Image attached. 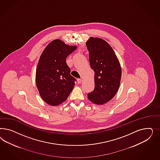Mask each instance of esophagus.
I'll return each instance as SVG.
<instances>
[{"mask_svg": "<svg viewBox=\"0 0 160 160\" xmlns=\"http://www.w3.org/2000/svg\"><path fill=\"white\" fill-rule=\"evenodd\" d=\"M77 80H78V84H80L82 82V79L81 78H78Z\"/></svg>", "mask_w": 160, "mask_h": 160, "instance_id": "obj_1", "label": "esophagus"}]
</instances>
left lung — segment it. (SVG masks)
<instances>
[{
  "mask_svg": "<svg viewBox=\"0 0 160 160\" xmlns=\"http://www.w3.org/2000/svg\"><path fill=\"white\" fill-rule=\"evenodd\" d=\"M89 52V62L94 72L95 87L87 94L96 104H103L116 95L120 84V63L113 49L103 39L91 37L86 42Z\"/></svg>",
  "mask_w": 160,
  "mask_h": 160,
  "instance_id": "left-lung-1",
  "label": "left lung"
}]
</instances>
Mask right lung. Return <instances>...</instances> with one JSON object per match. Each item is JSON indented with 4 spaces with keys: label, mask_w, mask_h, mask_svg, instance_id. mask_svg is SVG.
I'll use <instances>...</instances> for the list:
<instances>
[{
    "label": "right lung",
    "mask_w": 160,
    "mask_h": 160,
    "mask_svg": "<svg viewBox=\"0 0 160 160\" xmlns=\"http://www.w3.org/2000/svg\"><path fill=\"white\" fill-rule=\"evenodd\" d=\"M77 48L60 39L51 42L41 54L36 72V82L42 98L52 106L66 101L75 85L66 58Z\"/></svg>",
    "instance_id": "add662e5"
}]
</instances>
